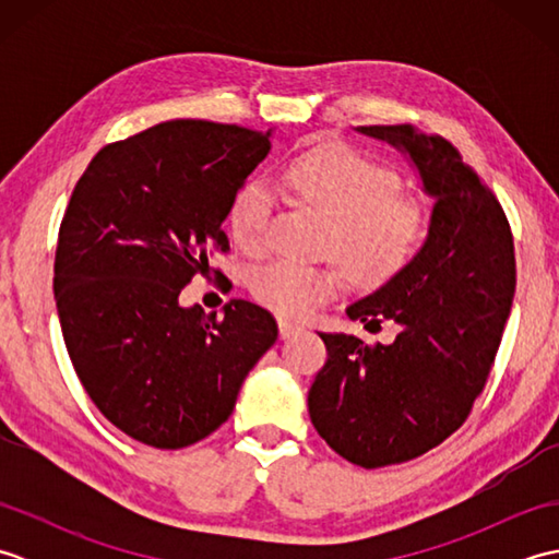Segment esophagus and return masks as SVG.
<instances>
[{
  "instance_id": "1",
  "label": "esophagus",
  "mask_w": 559,
  "mask_h": 559,
  "mask_svg": "<svg viewBox=\"0 0 559 559\" xmlns=\"http://www.w3.org/2000/svg\"><path fill=\"white\" fill-rule=\"evenodd\" d=\"M300 331H305V326H302V324H298V322H290V319H278V334H281V338L298 336Z\"/></svg>"
}]
</instances>
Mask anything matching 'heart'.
Returning a JSON list of instances; mask_svg holds the SVG:
<instances>
[{"label":"heart","mask_w":559,"mask_h":559,"mask_svg":"<svg viewBox=\"0 0 559 559\" xmlns=\"http://www.w3.org/2000/svg\"><path fill=\"white\" fill-rule=\"evenodd\" d=\"M286 182L307 204L331 218L329 247L362 283H382L423 242L427 216L415 199L401 197L399 175L350 146H322L295 158ZM273 216V194L264 177H249L237 189L228 225L235 242L249 252L264 245ZM346 286L341 266H314L273 259L254 271L252 293L269 310L307 317Z\"/></svg>","instance_id":"heart-1"}]
</instances>
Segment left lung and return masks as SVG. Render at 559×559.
I'll use <instances>...</instances> for the list:
<instances>
[{
  "instance_id": "1",
  "label": "left lung",
  "mask_w": 559,
  "mask_h": 559,
  "mask_svg": "<svg viewBox=\"0 0 559 559\" xmlns=\"http://www.w3.org/2000/svg\"><path fill=\"white\" fill-rule=\"evenodd\" d=\"M386 141L435 204L423 247L346 314L391 343L319 334L329 358L307 394L314 430L346 461L382 468L459 430L488 382L516 288L514 237L500 201L447 139L411 124L355 127Z\"/></svg>"
}]
</instances>
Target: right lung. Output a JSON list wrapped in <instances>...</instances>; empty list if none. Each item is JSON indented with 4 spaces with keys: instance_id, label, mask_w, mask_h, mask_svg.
Instances as JSON below:
<instances>
[{
    "instance_id": "obj_1",
    "label": "right lung",
    "mask_w": 559,
    "mask_h": 559,
    "mask_svg": "<svg viewBox=\"0 0 559 559\" xmlns=\"http://www.w3.org/2000/svg\"><path fill=\"white\" fill-rule=\"evenodd\" d=\"M271 134L173 120L105 146L59 225L55 302L71 365L98 411L136 442L182 449L230 418L249 370L278 338L264 307L223 317L180 293L228 249L230 201Z\"/></svg>"
}]
</instances>
